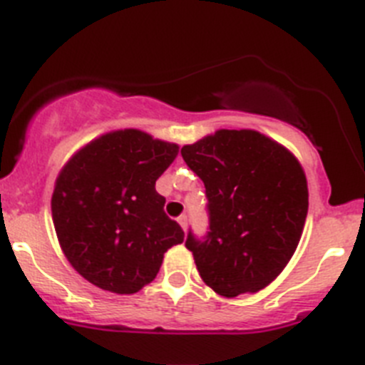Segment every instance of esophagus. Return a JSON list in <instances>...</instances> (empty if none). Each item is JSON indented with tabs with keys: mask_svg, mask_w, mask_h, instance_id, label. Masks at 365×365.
<instances>
[{
	"mask_svg": "<svg viewBox=\"0 0 365 365\" xmlns=\"http://www.w3.org/2000/svg\"><path fill=\"white\" fill-rule=\"evenodd\" d=\"M178 222H180V226H182V230L187 231V215H182V217L178 218Z\"/></svg>",
	"mask_w": 365,
	"mask_h": 365,
	"instance_id": "esophagus-1",
	"label": "esophagus"
}]
</instances>
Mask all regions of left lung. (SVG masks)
Wrapping results in <instances>:
<instances>
[{
    "label": "left lung",
    "instance_id": "1",
    "mask_svg": "<svg viewBox=\"0 0 365 365\" xmlns=\"http://www.w3.org/2000/svg\"><path fill=\"white\" fill-rule=\"evenodd\" d=\"M204 182L209 231L187 233L204 283L224 297L259 292L299 244L309 189L294 154L255 130H218L182 148Z\"/></svg>",
    "mask_w": 365,
    "mask_h": 365
}]
</instances>
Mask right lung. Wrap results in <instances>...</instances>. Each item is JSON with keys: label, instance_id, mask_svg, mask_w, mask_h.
Returning <instances> with one entry per match:
<instances>
[{"label": "right lung", "instance_id": "obj_1", "mask_svg": "<svg viewBox=\"0 0 365 365\" xmlns=\"http://www.w3.org/2000/svg\"><path fill=\"white\" fill-rule=\"evenodd\" d=\"M176 156L178 145L126 128L88 143L60 170L51 198L56 237L91 284L139 292L158 275L163 253L183 242L156 191Z\"/></svg>", "mask_w": 365, "mask_h": 365}]
</instances>
